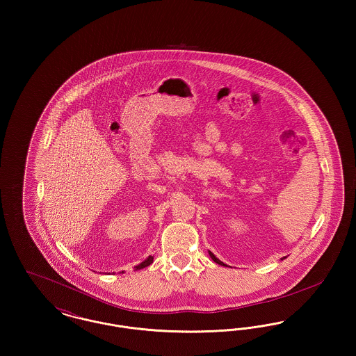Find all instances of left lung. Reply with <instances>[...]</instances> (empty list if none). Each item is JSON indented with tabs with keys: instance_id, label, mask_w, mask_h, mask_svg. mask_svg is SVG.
<instances>
[{
	"instance_id": "obj_1",
	"label": "left lung",
	"mask_w": 356,
	"mask_h": 356,
	"mask_svg": "<svg viewBox=\"0 0 356 356\" xmlns=\"http://www.w3.org/2000/svg\"><path fill=\"white\" fill-rule=\"evenodd\" d=\"M209 254H211V257H212V260H213V261H216V263H218V264H220V266H225V264H224L222 261H220V260H219V259H218L215 254H212L211 251H209Z\"/></svg>"
}]
</instances>
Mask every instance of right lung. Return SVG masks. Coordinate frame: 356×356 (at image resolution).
Segmentation results:
<instances>
[{"mask_svg": "<svg viewBox=\"0 0 356 356\" xmlns=\"http://www.w3.org/2000/svg\"><path fill=\"white\" fill-rule=\"evenodd\" d=\"M153 261V256H149L147 260H144L143 263H140L138 266H136V270H141V268H145V267H148L149 264H152Z\"/></svg>", "mask_w": 356, "mask_h": 356, "instance_id": "add662e5", "label": "right lung"}]
</instances>
